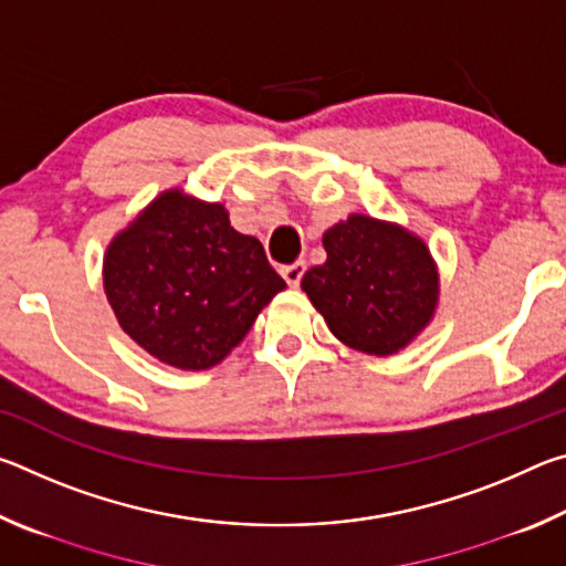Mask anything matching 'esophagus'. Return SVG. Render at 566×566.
Here are the masks:
<instances>
[{"label":"esophagus","instance_id":"34e87169","mask_svg":"<svg viewBox=\"0 0 566 566\" xmlns=\"http://www.w3.org/2000/svg\"><path fill=\"white\" fill-rule=\"evenodd\" d=\"M304 270H306L304 262H294V264L282 266L280 272H282V276L286 280V284H290V286H300L302 276H304Z\"/></svg>","mask_w":566,"mask_h":566}]
</instances>
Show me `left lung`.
Wrapping results in <instances>:
<instances>
[{
	"instance_id": "1",
	"label": "left lung",
	"mask_w": 566,
	"mask_h": 566,
	"mask_svg": "<svg viewBox=\"0 0 566 566\" xmlns=\"http://www.w3.org/2000/svg\"><path fill=\"white\" fill-rule=\"evenodd\" d=\"M327 262L302 276L329 332L347 347L389 357L434 319L439 270L427 242L407 227L349 214L322 237Z\"/></svg>"
}]
</instances>
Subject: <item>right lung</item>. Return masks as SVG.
I'll list each match as a JSON object with an SVG mask.
<instances>
[{"label": "right lung", "instance_id": "obj_1", "mask_svg": "<svg viewBox=\"0 0 566 566\" xmlns=\"http://www.w3.org/2000/svg\"><path fill=\"white\" fill-rule=\"evenodd\" d=\"M104 294L124 334L185 371L222 361L286 282L219 202L167 189L114 234Z\"/></svg>", "mask_w": 566, "mask_h": 566}]
</instances>
